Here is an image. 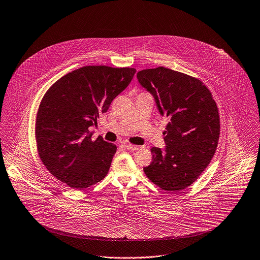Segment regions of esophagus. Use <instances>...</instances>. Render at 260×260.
Masks as SVG:
<instances>
[{"mask_svg": "<svg viewBox=\"0 0 260 260\" xmlns=\"http://www.w3.org/2000/svg\"><path fill=\"white\" fill-rule=\"evenodd\" d=\"M125 148L128 150V151H137L140 149V146H136V145H132V144H126L125 145Z\"/></svg>", "mask_w": 260, "mask_h": 260, "instance_id": "1", "label": "esophagus"}]
</instances>
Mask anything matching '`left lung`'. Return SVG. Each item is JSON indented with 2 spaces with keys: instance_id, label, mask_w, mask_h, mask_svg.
Instances as JSON below:
<instances>
[{
  "instance_id": "left-lung-1",
  "label": "left lung",
  "mask_w": 260,
  "mask_h": 260,
  "mask_svg": "<svg viewBox=\"0 0 260 260\" xmlns=\"http://www.w3.org/2000/svg\"><path fill=\"white\" fill-rule=\"evenodd\" d=\"M137 76L159 113L170 117L166 149L152 148V162L144 172L160 189L181 191L198 179L215 154L220 135L217 104L201 80L185 73L159 66Z\"/></svg>"
}]
</instances>
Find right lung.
<instances>
[{"mask_svg":"<svg viewBox=\"0 0 260 260\" xmlns=\"http://www.w3.org/2000/svg\"><path fill=\"white\" fill-rule=\"evenodd\" d=\"M135 68L84 66L58 79L44 94L36 117L38 154L53 176L85 189L107 175L116 146L89 127L132 81Z\"/></svg>","mask_w":260,"mask_h":260,"instance_id":"obj_1","label":"right lung"}]
</instances>
